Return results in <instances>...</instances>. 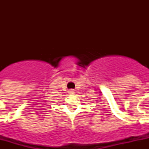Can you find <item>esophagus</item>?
Listing matches in <instances>:
<instances>
[{
    "label": "esophagus",
    "instance_id": "obj_1",
    "mask_svg": "<svg viewBox=\"0 0 149 149\" xmlns=\"http://www.w3.org/2000/svg\"><path fill=\"white\" fill-rule=\"evenodd\" d=\"M75 93V90L74 89H69V91H68V93H70V94H74V93Z\"/></svg>",
    "mask_w": 149,
    "mask_h": 149
}]
</instances>
